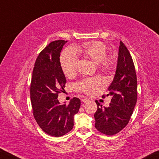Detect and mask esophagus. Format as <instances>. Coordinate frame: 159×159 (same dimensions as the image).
Wrapping results in <instances>:
<instances>
[{
	"label": "esophagus",
	"mask_w": 159,
	"mask_h": 159,
	"mask_svg": "<svg viewBox=\"0 0 159 159\" xmlns=\"http://www.w3.org/2000/svg\"><path fill=\"white\" fill-rule=\"evenodd\" d=\"M89 99L88 98H84L82 99V102H84V103H87V102H89Z\"/></svg>",
	"instance_id": "1"
}]
</instances>
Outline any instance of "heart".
Segmentation results:
<instances>
[{
  "mask_svg": "<svg viewBox=\"0 0 159 159\" xmlns=\"http://www.w3.org/2000/svg\"><path fill=\"white\" fill-rule=\"evenodd\" d=\"M78 53H82L89 57L101 67L109 69L113 65V58L106 56V47L101 41H91L84 43L82 46L75 48ZM78 56L73 48H68L63 52L61 57V65L66 76H70L76 71ZM102 79L99 77L85 79L75 84L79 91L88 94H91L96 91L99 85L102 84Z\"/></svg>",
  "mask_w": 159,
  "mask_h": 159,
  "instance_id": "heart-1",
  "label": "heart"
}]
</instances>
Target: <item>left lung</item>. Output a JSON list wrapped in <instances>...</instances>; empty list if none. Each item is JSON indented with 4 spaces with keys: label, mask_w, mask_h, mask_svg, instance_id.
<instances>
[{
    "label": "left lung",
    "mask_w": 159,
    "mask_h": 159,
    "mask_svg": "<svg viewBox=\"0 0 159 159\" xmlns=\"http://www.w3.org/2000/svg\"><path fill=\"white\" fill-rule=\"evenodd\" d=\"M112 97L108 107L98 101L94 114L96 129L102 134L113 136L128 124L137 101V79L134 62L129 50L120 41L116 70L108 89Z\"/></svg>",
    "instance_id": "8db88e82"
}]
</instances>
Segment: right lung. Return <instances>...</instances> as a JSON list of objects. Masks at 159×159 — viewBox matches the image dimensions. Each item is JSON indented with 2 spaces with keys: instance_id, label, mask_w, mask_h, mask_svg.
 I'll return each mask as SVG.
<instances>
[{
  "instance_id": "right-lung-1",
  "label": "right lung",
  "mask_w": 159,
  "mask_h": 159,
  "mask_svg": "<svg viewBox=\"0 0 159 159\" xmlns=\"http://www.w3.org/2000/svg\"><path fill=\"white\" fill-rule=\"evenodd\" d=\"M67 41L49 43L35 61L30 84V100L37 124L50 136H62L71 131L80 101L73 98L68 105L61 103L58 93L65 91L66 79L60 62L61 52Z\"/></svg>"
}]
</instances>
